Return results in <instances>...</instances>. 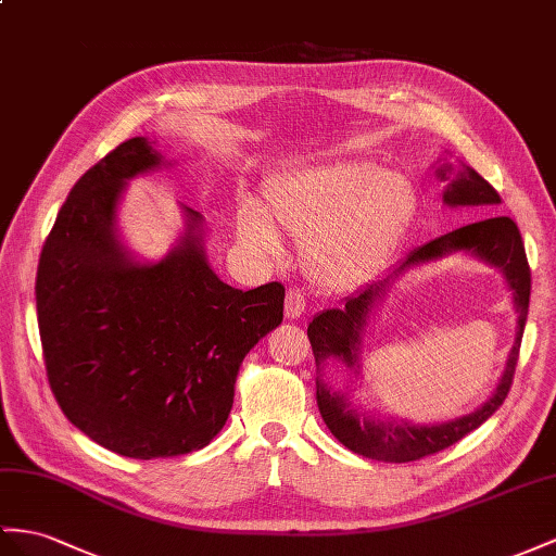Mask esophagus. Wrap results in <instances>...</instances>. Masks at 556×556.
Here are the masks:
<instances>
[{
  "mask_svg": "<svg viewBox=\"0 0 556 556\" xmlns=\"http://www.w3.org/2000/svg\"><path fill=\"white\" fill-rule=\"evenodd\" d=\"M283 312H287L289 319H298L305 312V295L301 291H289L287 293V307H283Z\"/></svg>",
  "mask_w": 556,
  "mask_h": 556,
  "instance_id": "esophagus-1",
  "label": "esophagus"
}]
</instances>
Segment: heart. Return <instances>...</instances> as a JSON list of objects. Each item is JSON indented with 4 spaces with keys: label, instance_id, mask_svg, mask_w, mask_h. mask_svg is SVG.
Instances as JSON below:
<instances>
[{
    "label": "heart",
    "instance_id": "1",
    "mask_svg": "<svg viewBox=\"0 0 556 556\" xmlns=\"http://www.w3.org/2000/svg\"><path fill=\"white\" fill-rule=\"evenodd\" d=\"M275 216L303 235V258L324 287L359 283L404 235L416 213V190L404 176L364 156L326 162L277 178L267 190ZM273 213L255 197L237 204V237L261 253H279Z\"/></svg>",
    "mask_w": 556,
    "mask_h": 556
}]
</instances>
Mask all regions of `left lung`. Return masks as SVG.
<instances>
[{"label":"left lung","mask_w":556,"mask_h":556,"mask_svg":"<svg viewBox=\"0 0 556 556\" xmlns=\"http://www.w3.org/2000/svg\"><path fill=\"white\" fill-rule=\"evenodd\" d=\"M437 178L446 180V190L441 194L444 204L451 208L458 206H495L501 204L491 185L483 180L475 168L460 164L455 170L448 162L437 166ZM463 250L475 254L478 260L501 268L508 288L513 291V302L518 312V333L516 345L508 355L506 371L490 400L477 412L446 424H414L403 419H388L366 412L349 402L348 393L333 391L320 378V368L326 361L336 358L351 368L353 377L361 372V350L363 336L377 303L391 288L394 278L414 266L435 262L451 252ZM529 298H531V269L526 261L523 241L517 223L507 216L486 218L472 225L458 227L448 235H441L427 244L410 251L406 258L396 263L388 275L378 281L366 283L357 293L348 295L340 307H329L315 315L307 326V338L312 354L317 362V406L319 414L329 427L331 434L348 446L350 451L364 455V458L382 463H410L420 460L425 455L444 451L460 441L481 422H486L497 408L503 406L505 396L511 388V376L519 359L521 336L526 317H529Z\"/></svg>","instance_id":"1"}]
</instances>
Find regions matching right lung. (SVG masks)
<instances>
[{"label":"right lung","instance_id":"1","mask_svg":"<svg viewBox=\"0 0 556 556\" xmlns=\"http://www.w3.org/2000/svg\"><path fill=\"white\" fill-rule=\"evenodd\" d=\"M170 166L148 138L122 142L70 190L37 267L49 386L96 444L152 460L204 448L230 416L249 350L283 319L279 281L239 291L213 273L204 218L160 261L124 244L126 182Z\"/></svg>","mask_w":556,"mask_h":556}]
</instances>
